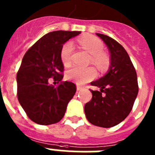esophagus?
<instances>
[{
  "instance_id": "1",
  "label": "esophagus",
  "mask_w": 155,
  "mask_h": 155,
  "mask_svg": "<svg viewBox=\"0 0 155 155\" xmlns=\"http://www.w3.org/2000/svg\"><path fill=\"white\" fill-rule=\"evenodd\" d=\"M83 89V87H81V86L78 85L77 86V91H81V90Z\"/></svg>"
}]
</instances>
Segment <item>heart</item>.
I'll return each mask as SVG.
<instances>
[{
  "mask_svg": "<svg viewBox=\"0 0 155 155\" xmlns=\"http://www.w3.org/2000/svg\"><path fill=\"white\" fill-rule=\"evenodd\" d=\"M79 44L91 56V61L98 69L104 70L109 67V59L108 56L103 53L104 46L102 41L92 35H86L78 39ZM74 50L73 43L65 42L61 50V59L65 67L71 65L72 61V53ZM96 77V71L91 68H81L74 67L68 70L66 73V78L72 81L78 85H82Z\"/></svg>",
  "mask_w": 155,
  "mask_h": 155,
  "instance_id": "obj_1",
  "label": "heart"
}]
</instances>
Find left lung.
<instances>
[{"label": "left lung", "instance_id": "1", "mask_svg": "<svg viewBox=\"0 0 155 155\" xmlns=\"http://www.w3.org/2000/svg\"><path fill=\"white\" fill-rule=\"evenodd\" d=\"M107 46L110 66L107 74L91 83L92 98L84 105L87 120L97 127L109 128L124 121L132 110L138 94L136 71L128 53L113 38L96 33Z\"/></svg>", "mask_w": 155, "mask_h": 155}]
</instances>
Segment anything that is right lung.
I'll use <instances>...</instances> for the list:
<instances>
[{"label":"right lung","mask_w":155,"mask_h":155,"mask_svg":"<svg viewBox=\"0 0 155 155\" xmlns=\"http://www.w3.org/2000/svg\"><path fill=\"white\" fill-rule=\"evenodd\" d=\"M81 31H54L39 39L25 53L17 74L18 99L28 118L39 125L61 121L76 86L62 81L64 65L61 59L63 45ZM50 77L61 83L48 84Z\"/></svg>","instance_id":"right-lung-1"}]
</instances>
